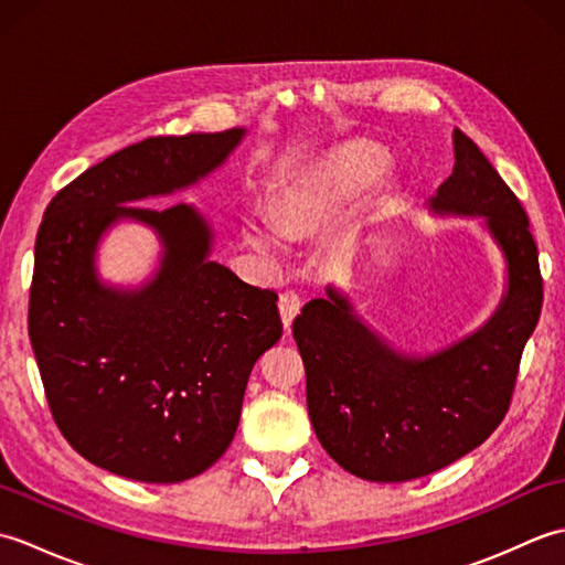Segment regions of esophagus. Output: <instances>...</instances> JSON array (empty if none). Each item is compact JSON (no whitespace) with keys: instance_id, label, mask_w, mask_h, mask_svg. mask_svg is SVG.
Listing matches in <instances>:
<instances>
[{"instance_id":"34e87169","label":"esophagus","mask_w":565,"mask_h":565,"mask_svg":"<svg viewBox=\"0 0 565 565\" xmlns=\"http://www.w3.org/2000/svg\"><path fill=\"white\" fill-rule=\"evenodd\" d=\"M301 298H298V294L294 291H286L281 294L279 298V316H281V322H284V330H291V322L294 318L301 313Z\"/></svg>"}]
</instances>
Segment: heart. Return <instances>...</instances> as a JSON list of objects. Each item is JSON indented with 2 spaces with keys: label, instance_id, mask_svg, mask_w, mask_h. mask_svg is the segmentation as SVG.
Listing matches in <instances>:
<instances>
[{
  "label": "heart",
  "instance_id": "b5f03b06",
  "mask_svg": "<svg viewBox=\"0 0 565 565\" xmlns=\"http://www.w3.org/2000/svg\"><path fill=\"white\" fill-rule=\"evenodd\" d=\"M386 164L371 150H347L338 158L318 164L313 172L298 179L276 201L271 221L262 213H249L245 239L264 255L284 249V237H303L318 221L328 218L344 201L374 186Z\"/></svg>",
  "mask_w": 565,
  "mask_h": 565
}]
</instances>
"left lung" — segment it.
I'll return each mask as SVG.
<instances>
[{"label":"left lung","mask_w":565,"mask_h":565,"mask_svg":"<svg viewBox=\"0 0 565 565\" xmlns=\"http://www.w3.org/2000/svg\"><path fill=\"white\" fill-rule=\"evenodd\" d=\"M454 160L427 206L481 221L498 245L505 291L493 316L427 354L398 350L332 284L294 320L310 423L322 449L364 481H413L481 447L508 413L522 350L542 313L539 252L522 203L459 128Z\"/></svg>","instance_id":"8db88e82"}]
</instances>
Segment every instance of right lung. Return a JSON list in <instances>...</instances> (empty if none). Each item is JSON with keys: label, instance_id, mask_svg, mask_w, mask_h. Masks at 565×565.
I'll use <instances>...</instances> for the list:
<instances>
[{"label": "right lung", "instance_id": "obj_1", "mask_svg": "<svg viewBox=\"0 0 565 565\" xmlns=\"http://www.w3.org/2000/svg\"><path fill=\"white\" fill-rule=\"evenodd\" d=\"M245 128L148 138L89 167L47 203L35 237L29 338L55 425L89 463L142 483H182L231 447L249 371L279 342L269 289L211 259L194 203L140 206L199 184ZM118 222L150 226L159 269L138 287L100 279Z\"/></svg>", "mask_w": 565, "mask_h": 565}]
</instances>
